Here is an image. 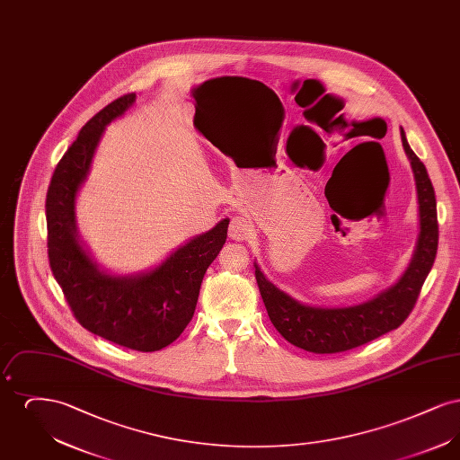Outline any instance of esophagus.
Returning <instances> with one entry per match:
<instances>
[{"label":"esophagus","mask_w":460,"mask_h":460,"mask_svg":"<svg viewBox=\"0 0 460 460\" xmlns=\"http://www.w3.org/2000/svg\"><path fill=\"white\" fill-rule=\"evenodd\" d=\"M253 234V226L252 222L243 217V216H236L231 219L229 224V238L231 240L243 241L250 238Z\"/></svg>","instance_id":"34e87169"}]
</instances>
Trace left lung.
Wrapping results in <instances>:
<instances>
[{
	"label": "left lung",
	"instance_id": "obj_1",
	"mask_svg": "<svg viewBox=\"0 0 460 460\" xmlns=\"http://www.w3.org/2000/svg\"><path fill=\"white\" fill-rule=\"evenodd\" d=\"M400 136L416 181L419 234L409 267L394 286L358 305H305L272 285L255 262V278L269 319L298 349L314 353L351 350L398 328L416 305L437 257V198L428 171L409 146L402 128Z\"/></svg>",
	"mask_w": 460,
	"mask_h": 460
}]
</instances>
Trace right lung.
<instances>
[{
  "label": "right lung",
  "instance_id": "add662e5",
  "mask_svg": "<svg viewBox=\"0 0 460 460\" xmlns=\"http://www.w3.org/2000/svg\"><path fill=\"white\" fill-rule=\"evenodd\" d=\"M134 102L136 94L129 93L100 110L58 162L46 195L48 259L83 328L131 350L156 351L190 324L203 276L227 238L229 219L181 244L145 272L110 274L91 257L77 233L75 198L105 128Z\"/></svg>",
  "mask_w": 460,
  "mask_h": 460
}]
</instances>
